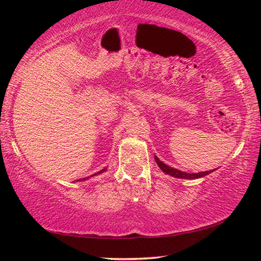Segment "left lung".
<instances>
[{"mask_svg":"<svg viewBox=\"0 0 261 261\" xmlns=\"http://www.w3.org/2000/svg\"><path fill=\"white\" fill-rule=\"evenodd\" d=\"M155 159V162L158 163V166L160 167V169L163 171V173L167 174V175H170L173 176V177L176 178H183V179H196V178H200V177H204V176L208 175L211 173H213V170H210V171H200V173H192V174H189V173H184L182 170H178L176 169V168L173 167H169L167 166L166 163H163L162 161H160V159L158 156H154Z\"/></svg>","mask_w":261,"mask_h":261,"instance_id":"1","label":"left lung"}]
</instances>
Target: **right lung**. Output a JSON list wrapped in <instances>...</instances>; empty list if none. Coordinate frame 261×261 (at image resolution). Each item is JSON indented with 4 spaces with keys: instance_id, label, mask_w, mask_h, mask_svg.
Instances as JSON below:
<instances>
[{
    "instance_id": "right-lung-1",
    "label": "right lung",
    "mask_w": 261,
    "mask_h": 261,
    "mask_svg": "<svg viewBox=\"0 0 261 261\" xmlns=\"http://www.w3.org/2000/svg\"><path fill=\"white\" fill-rule=\"evenodd\" d=\"M106 170H107V168H105V169H102V170H100V171H98V173H96V174H94V175H92V176H95V175L102 174V173H103V171H106ZM92 176H91V177H92ZM87 178H90V177H87ZM87 178H82V179H79V180H85V179H87Z\"/></svg>"
}]
</instances>
